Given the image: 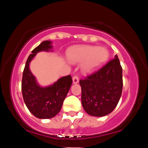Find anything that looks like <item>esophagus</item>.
I'll use <instances>...</instances> for the list:
<instances>
[{"label":"esophagus","mask_w":148,"mask_h":148,"mask_svg":"<svg viewBox=\"0 0 148 148\" xmlns=\"http://www.w3.org/2000/svg\"><path fill=\"white\" fill-rule=\"evenodd\" d=\"M72 80H73V84H78V83H79V77H78L77 76H74V77H73Z\"/></svg>","instance_id":"esophagus-1"}]
</instances>
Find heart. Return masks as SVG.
I'll list each match as a JSON object with an SVG mask.
<instances>
[{"mask_svg": "<svg viewBox=\"0 0 148 148\" xmlns=\"http://www.w3.org/2000/svg\"><path fill=\"white\" fill-rule=\"evenodd\" d=\"M68 60L72 63L83 62L82 72L91 74L100 68L108 60V51L103 47L83 46L73 47L67 54Z\"/></svg>", "mask_w": 148, "mask_h": 148, "instance_id": "obj_1", "label": "heart"}]
</instances>
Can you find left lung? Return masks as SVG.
I'll return each instance as SVG.
<instances>
[{
    "label": "left lung",
    "mask_w": 148,
    "mask_h": 148,
    "mask_svg": "<svg viewBox=\"0 0 148 148\" xmlns=\"http://www.w3.org/2000/svg\"><path fill=\"white\" fill-rule=\"evenodd\" d=\"M81 103L85 111L95 117L111 113L123 91V69L118 56L97 72L80 80Z\"/></svg>",
    "instance_id": "1"
}]
</instances>
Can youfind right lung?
Here are the masks:
<instances>
[{"instance_id": "right-lung-1", "label": "right lung", "mask_w": 148, "mask_h": 148, "mask_svg": "<svg viewBox=\"0 0 148 148\" xmlns=\"http://www.w3.org/2000/svg\"><path fill=\"white\" fill-rule=\"evenodd\" d=\"M52 42L46 40L32 51L27 59L23 72L21 90L25 104L37 118H53L62 108V103L72 84L70 75L63 76L48 86H41L30 69V63L37 53L53 51Z\"/></svg>"}]
</instances>
